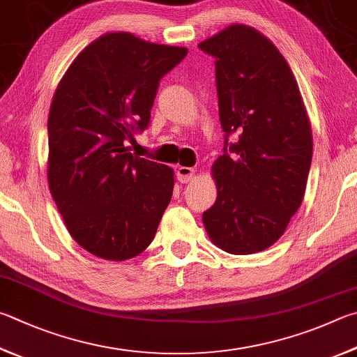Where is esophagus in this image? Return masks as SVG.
I'll list each match as a JSON object with an SVG mask.
<instances>
[{"mask_svg":"<svg viewBox=\"0 0 357 357\" xmlns=\"http://www.w3.org/2000/svg\"><path fill=\"white\" fill-rule=\"evenodd\" d=\"M193 176H195V170L190 167H178L176 168V178L179 183H189V181L193 179Z\"/></svg>","mask_w":357,"mask_h":357,"instance_id":"obj_1","label":"esophagus"}]
</instances>
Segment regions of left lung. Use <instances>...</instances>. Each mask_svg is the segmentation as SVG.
<instances>
[{"instance_id":"left-lung-1","label":"left lung","mask_w":357,"mask_h":357,"mask_svg":"<svg viewBox=\"0 0 357 357\" xmlns=\"http://www.w3.org/2000/svg\"><path fill=\"white\" fill-rule=\"evenodd\" d=\"M198 48L215 59L225 132L212 167L217 199L203 223L226 252L252 255L284 234L301 204L312 162L309 119L286 59L261 32L232 24Z\"/></svg>"}]
</instances>
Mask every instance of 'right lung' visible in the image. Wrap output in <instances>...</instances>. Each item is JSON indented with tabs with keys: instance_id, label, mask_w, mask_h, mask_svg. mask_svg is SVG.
Returning <instances> with one entry per match:
<instances>
[{
	"instance_id": "add662e5",
	"label": "right lung",
	"mask_w": 357,
	"mask_h": 357,
	"mask_svg": "<svg viewBox=\"0 0 357 357\" xmlns=\"http://www.w3.org/2000/svg\"><path fill=\"white\" fill-rule=\"evenodd\" d=\"M187 48L111 32L71 63L48 115V184L71 237L109 261L140 255L173 195V170L128 144L150 125L159 82Z\"/></svg>"
}]
</instances>
